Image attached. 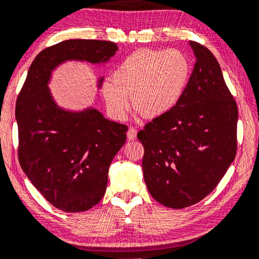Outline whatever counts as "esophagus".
I'll list each match as a JSON object with an SVG mask.
<instances>
[{"label": "esophagus", "mask_w": 259, "mask_h": 259, "mask_svg": "<svg viewBox=\"0 0 259 259\" xmlns=\"http://www.w3.org/2000/svg\"><path fill=\"white\" fill-rule=\"evenodd\" d=\"M136 136H137V130L134 128V126H131V128L128 130V133H126V137H128L129 141H134L136 140Z\"/></svg>", "instance_id": "obj_1"}]
</instances>
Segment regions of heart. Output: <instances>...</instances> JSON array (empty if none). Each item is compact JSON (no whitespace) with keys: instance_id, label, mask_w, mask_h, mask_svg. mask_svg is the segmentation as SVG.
I'll list each match as a JSON object with an SVG mask.
<instances>
[{"instance_id":"1","label":"heart","mask_w":259,"mask_h":259,"mask_svg":"<svg viewBox=\"0 0 259 259\" xmlns=\"http://www.w3.org/2000/svg\"><path fill=\"white\" fill-rule=\"evenodd\" d=\"M192 63L179 50H138L125 57L102 84L109 114L123 119L131 106L143 117L154 118L175 107L186 90Z\"/></svg>"}]
</instances>
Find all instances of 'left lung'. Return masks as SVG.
Returning a JSON list of instances; mask_svg holds the SVG:
<instances>
[{"label":"left lung","mask_w":259,"mask_h":259,"mask_svg":"<svg viewBox=\"0 0 259 259\" xmlns=\"http://www.w3.org/2000/svg\"><path fill=\"white\" fill-rule=\"evenodd\" d=\"M196 58L178 103L137 134L152 198L175 209L213 192L237 151V105L209 50L190 41Z\"/></svg>","instance_id":"8db88e82"}]
</instances>
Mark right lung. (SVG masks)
I'll return each mask as SVG.
<instances>
[{
	"mask_svg": "<svg viewBox=\"0 0 259 259\" xmlns=\"http://www.w3.org/2000/svg\"><path fill=\"white\" fill-rule=\"evenodd\" d=\"M117 50L113 41L94 39L49 46L34 58L17 96L21 167L52 206L67 213L91 209L105 195L108 169L125 143L128 126L92 108L80 113L60 109L48 82L52 69L65 60L101 64Z\"/></svg>",
	"mask_w": 259,
	"mask_h": 259,
	"instance_id": "obj_1",
	"label": "right lung"
}]
</instances>
